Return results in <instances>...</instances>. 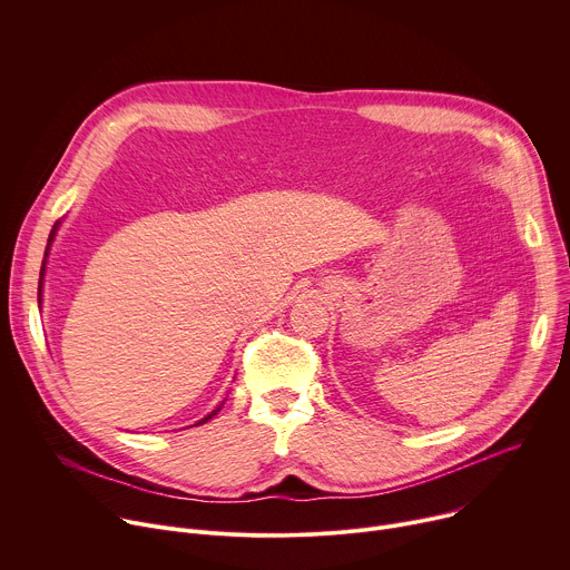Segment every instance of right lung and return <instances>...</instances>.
Wrapping results in <instances>:
<instances>
[{
	"instance_id": "right-lung-1",
	"label": "right lung",
	"mask_w": 570,
	"mask_h": 570,
	"mask_svg": "<svg viewBox=\"0 0 570 570\" xmlns=\"http://www.w3.org/2000/svg\"><path fill=\"white\" fill-rule=\"evenodd\" d=\"M58 225H60V220L53 225V229H51V234H49V240H47V250H45V262H42V268H40V284H38V304H42V279H45V264H47V257H49V248H51V243H53V236H56V232H58ZM220 409H216L212 415H207L205 420H200L198 424H205V422H209L216 413H218Z\"/></svg>"
}]
</instances>
